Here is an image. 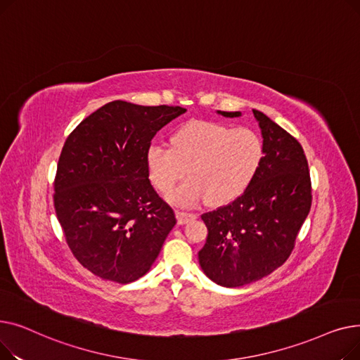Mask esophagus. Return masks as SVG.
Here are the masks:
<instances>
[{"instance_id": "obj_1", "label": "esophagus", "mask_w": 360, "mask_h": 360, "mask_svg": "<svg viewBox=\"0 0 360 360\" xmlns=\"http://www.w3.org/2000/svg\"><path fill=\"white\" fill-rule=\"evenodd\" d=\"M197 216L194 213H186V212H181V210H176V219H178V223L179 224H185L190 220L195 219Z\"/></svg>"}]
</instances>
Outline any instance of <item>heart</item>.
<instances>
[{
    "mask_svg": "<svg viewBox=\"0 0 360 360\" xmlns=\"http://www.w3.org/2000/svg\"><path fill=\"white\" fill-rule=\"evenodd\" d=\"M264 158L258 132L213 121H190L170 137V147L151 144L146 153L150 179L162 193L185 184L167 195L181 207H194L207 198L212 205L236 200L257 176Z\"/></svg>",
    "mask_w": 360,
    "mask_h": 360,
    "instance_id": "obj_1",
    "label": "heart"
}]
</instances>
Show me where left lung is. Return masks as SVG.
<instances>
[{
    "label": "left lung",
    "instance_id": "left-lung-1",
    "mask_svg": "<svg viewBox=\"0 0 360 360\" xmlns=\"http://www.w3.org/2000/svg\"><path fill=\"white\" fill-rule=\"evenodd\" d=\"M252 112L264 144L258 174L235 201L201 216L209 235L198 252L200 266L224 288L248 285L285 264L312 202L304 148L262 112ZM217 113L240 117V112Z\"/></svg>",
    "mask_w": 360,
    "mask_h": 360
}]
</instances>
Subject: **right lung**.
Returning <instances> with one entry per match:
<instances>
[{"label": "right lung", "instance_id": "add662e5", "mask_svg": "<svg viewBox=\"0 0 360 360\" xmlns=\"http://www.w3.org/2000/svg\"><path fill=\"white\" fill-rule=\"evenodd\" d=\"M181 106L113 101L65 140L53 182V207L83 267L127 285L144 276L176 223L148 179L146 153Z\"/></svg>", "mask_w": 360, "mask_h": 360}]
</instances>
